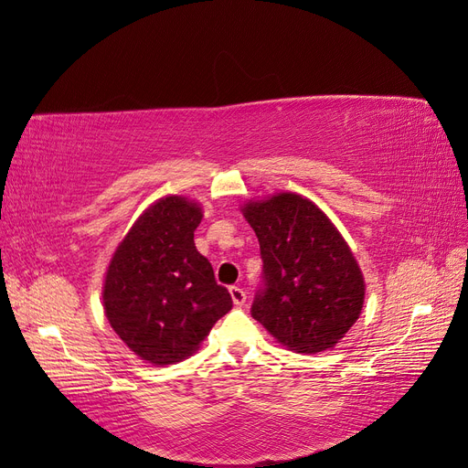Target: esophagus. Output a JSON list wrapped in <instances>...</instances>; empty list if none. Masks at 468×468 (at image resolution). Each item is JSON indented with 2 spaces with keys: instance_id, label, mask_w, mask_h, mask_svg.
I'll return each instance as SVG.
<instances>
[{
  "instance_id": "esophagus-1",
  "label": "esophagus",
  "mask_w": 468,
  "mask_h": 468,
  "mask_svg": "<svg viewBox=\"0 0 468 468\" xmlns=\"http://www.w3.org/2000/svg\"><path fill=\"white\" fill-rule=\"evenodd\" d=\"M229 292H231V298H233V304L235 306H243L245 304L247 292L241 289V286H231Z\"/></svg>"
}]
</instances>
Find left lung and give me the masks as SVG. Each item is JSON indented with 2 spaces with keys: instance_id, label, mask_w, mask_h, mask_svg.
I'll return each mask as SVG.
<instances>
[{
  "instance_id": "1",
  "label": "left lung",
  "mask_w": 468,
  "mask_h": 468,
  "mask_svg": "<svg viewBox=\"0 0 468 468\" xmlns=\"http://www.w3.org/2000/svg\"><path fill=\"white\" fill-rule=\"evenodd\" d=\"M245 218L262 259L250 316L298 354L334 348L362 313L366 291L336 227L294 194L249 203Z\"/></svg>"
}]
</instances>
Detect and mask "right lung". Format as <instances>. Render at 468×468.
Returning a JSON list of instances; mask_svg holds the SVG:
<instances>
[{"instance_id":"obj_1","label":"right lung","mask_w":468,"mask_h":468,"mask_svg":"<svg viewBox=\"0 0 468 468\" xmlns=\"http://www.w3.org/2000/svg\"><path fill=\"white\" fill-rule=\"evenodd\" d=\"M199 221L196 203L160 199L132 227L106 272V318L132 352L155 366L191 356L233 306L196 249Z\"/></svg>"}]
</instances>
